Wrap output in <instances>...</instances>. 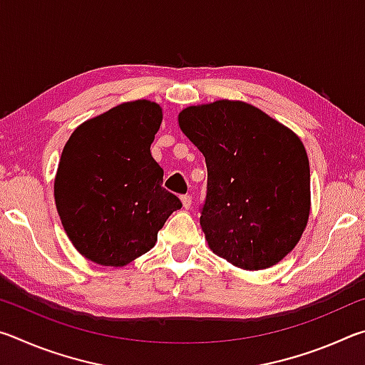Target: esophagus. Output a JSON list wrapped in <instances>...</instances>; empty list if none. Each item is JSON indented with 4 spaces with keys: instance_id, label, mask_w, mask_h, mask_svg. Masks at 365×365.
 <instances>
[{
    "instance_id": "1",
    "label": "esophagus",
    "mask_w": 365,
    "mask_h": 365,
    "mask_svg": "<svg viewBox=\"0 0 365 365\" xmlns=\"http://www.w3.org/2000/svg\"><path fill=\"white\" fill-rule=\"evenodd\" d=\"M180 200H182V205H183L185 209H190L191 207V196L190 195L180 196Z\"/></svg>"
}]
</instances>
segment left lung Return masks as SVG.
<instances>
[{"mask_svg": "<svg viewBox=\"0 0 365 365\" xmlns=\"http://www.w3.org/2000/svg\"><path fill=\"white\" fill-rule=\"evenodd\" d=\"M178 127L206 159L200 224L211 251L243 270L280 262L311 212V170L298 135L232 100L182 109Z\"/></svg>", "mask_w": 365, "mask_h": 365, "instance_id": "8db88e82", "label": "left lung"}]
</instances>
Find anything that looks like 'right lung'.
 <instances>
[{
  "mask_svg": "<svg viewBox=\"0 0 365 365\" xmlns=\"http://www.w3.org/2000/svg\"><path fill=\"white\" fill-rule=\"evenodd\" d=\"M163 108L127 101L72 132L54 177V201L67 237L88 261L122 267L150 251L169 215L182 207L163 188L151 156Z\"/></svg>",
  "mask_w": 365,
  "mask_h": 365,
  "instance_id": "obj_1",
  "label": "right lung"
}]
</instances>
